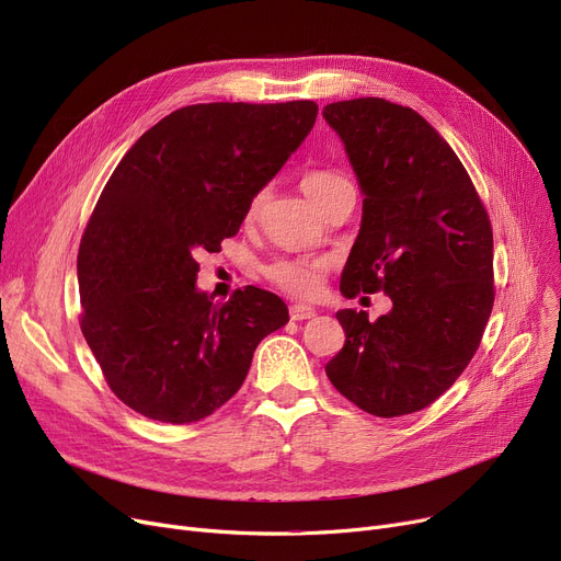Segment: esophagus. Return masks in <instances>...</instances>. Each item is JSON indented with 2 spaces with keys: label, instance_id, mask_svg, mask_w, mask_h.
<instances>
[{
  "label": "esophagus",
  "instance_id": "obj_1",
  "mask_svg": "<svg viewBox=\"0 0 561 561\" xmlns=\"http://www.w3.org/2000/svg\"><path fill=\"white\" fill-rule=\"evenodd\" d=\"M288 316H290V320H309L316 316V309L307 307V305H290Z\"/></svg>",
  "mask_w": 561,
  "mask_h": 561
}]
</instances>
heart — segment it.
Returning <instances> with one entry per match:
<instances>
[{"label":"heart","instance_id":"heart-1","mask_svg":"<svg viewBox=\"0 0 561 561\" xmlns=\"http://www.w3.org/2000/svg\"><path fill=\"white\" fill-rule=\"evenodd\" d=\"M347 180L339 172L309 170L302 176L300 184H302V191L309 195V199H313L320 206L322 199H325L336 186H341ZM261 199H263V195L259 193L250 202V209H248L250 218L259 211ZM328 268H330L328 259H320V256H282V259L265 263L261 273L275 288L288 293V296L309 300V298H316L322 284H325Z\"/></svg>","mask_w":561,"mask_h":561}]
</instances>
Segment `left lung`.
Segmentation results:
<instances>
[{"label": "left lung", "instance_id": "obj_1", "mask_svg": "<svg viewBox=\"0 0 561 561\" xmlns=\"http://www.w3.org/2000/svg\"><path fill=\"white\" fill-rule=\"evenodd\" d=\"M322 115L364 191L341 290H385L393 302L375 322L366 311L336 313L345 345L325 373L373 416L414 414L455 385L480 347L495 298L491 220L453 147L414 108L359 98Z\"/></svg>", "mask_w": 561, "mask_h": 561}]
</instances>
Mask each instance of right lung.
<instances>
[{
	"label": "right lung",
	"instance_id": "add662e5",
	"mask_svg": "<svg viewBox=\"0 0 561 561\" xmlns=\"http://www.w3.org/2000/svg\"><path fill=\"white\" fill-rule=\"evenodd\" d=\"M316 115L311 100L191 104L108 176L79 245V325L108 389L145 419L211 416L241 389L261 339L288 322L286 305L256 286L214 305L195 288V256L239 233Z\"/></svg>",
	"mask_w": 561,
	"mask_h": 561
}]
</instances>
